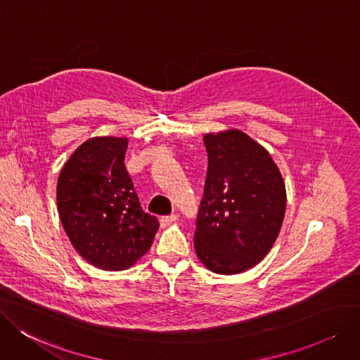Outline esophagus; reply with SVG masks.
<instances>
[{"label":"esophagus","instance_id":"esophagus-1","mask_svg":"<svg viewBox=\"0 0 360 360\" xmlns=\"http://www.w3.org/2000/svg\"><path fill=\"white\" fill-rule=\"evenodd\" d=\"M177 215L176 214H171V215H164V217H161L160 219V224H161V227H168V226H171L172 223L174 221H177Z\"/></svg>","mask_w":360,"mask_h":360}]
</instances>
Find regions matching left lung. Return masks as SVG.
<instances>
[{
	"mask_svg": "<svg viewBox=\"0 0 360 360\" xmlns=\"http://www.w3.org/2000/svg\"><path fill=\"white\" fill-rule=\"evenodd\" d=\"M208 171L196 220L195 251L219 275L260 263L275 243L286 208L281 171L267 149L236 128L204 136Z\"/></svg>",
	"mask_w": 360,
	"mask_h": 360,
	"instance_id": "8db88e82",
	"label": "left lung"
}]
</instances>
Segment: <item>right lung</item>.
Segmentation results:
<instances>
[{
    "label": "right lung",
    "mask_w": 360,
    "mask_h": 360,
    "mask_svg": "<svg viewBox=\"0 0 360 360\" xmlns=\"http://www.w3.org/2000/svg\"><path fill=\"white\" fill-rule=\"evenodd\" d=\"M127 145V137L89 139L57 180V211L70 243L84 260L108 271L134 266L160 227L140 207L124 164Z\"/></svg>",
    "instance_id": "1"
}]
</instances>
